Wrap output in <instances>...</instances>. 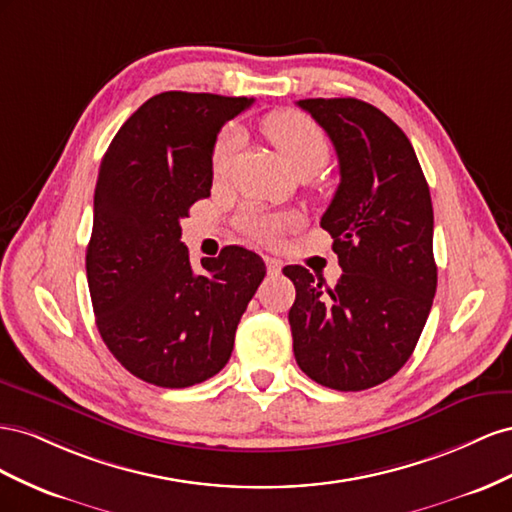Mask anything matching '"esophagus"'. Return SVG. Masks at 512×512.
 <instances>
[{
    "label": "esophagus",
    "instance_id": "esophagus-1",
    "mask_svg": "<svg viewBox=\"0 0 512 512\" xmlns=\"http://www.w3.org/2000/svg\"><path fill=\"white\" fill-rule=\"evenodd\" d=\"M266 261V268H268V274H281V268H283V261L276 259V257H264Z\"/></svg>",
    "mask_w": 512,
    "mask_h": 512
}]
</instances>
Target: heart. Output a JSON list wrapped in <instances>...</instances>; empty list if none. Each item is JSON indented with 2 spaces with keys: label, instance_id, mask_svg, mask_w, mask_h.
<instances>
[{
  "label": "heart",
  "instance_id": "1",
  "mask_svg": "<svg viewBox=\"0 0 512 512\" xmlns=\"http://www.w3.org/2000/svg\"><path fill=\"white\" fill-rule=\"evenodd\" d=\"M266 135L279 148L287 165L294 173L309 169H321L328 158V141L319 124L300 111H279L270 115L264 124ZM240 145V135L236 128H225L216 137L212 148V173L223 175L229 169L233 154ZM244 229L257 240L274 242L279 238L283 223L272 216H248L244 218Z\"/></svg>",
  "mask_w": 512,
  "mask_h": 512
}]
</instances>
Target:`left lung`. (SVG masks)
I'll use <instances>...</instances> for the list:
<instances>
[{"label":"left lung","instance_id":"left-lung-1","mask_svg":"<svg viewBox=\"0 0 512 512\" xmlns=\"http://www.w3.org/2000/svg\"><path fill=\"white\" fill-rule=\"evenodd\" d=\"M298 107L326 130L341 182L321 227L343 274L334 287L285 266L298 367L343 392L386 382L410 360L437 287L429 184L403 130L358 98H304Z\"/></svg>","mask_w":512,"mask_h":512}]
</instances>
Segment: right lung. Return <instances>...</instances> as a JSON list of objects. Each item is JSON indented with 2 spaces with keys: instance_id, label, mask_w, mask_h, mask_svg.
<instances>
[{
  "instance_id": "right-lung-1",
  "label": "right lung",
  "mask_w": 512,
  "mask_h": 512,
  "mask_svg": "<svg viewBox=\"0 0 512 512\" xmlns=\"http://www.w3.org/2000/svg\"><path fill=\"white\" fill-rule=\"evenodd\" d=\"M253 98L163 92L130 115L102 156L85 253L96 326L126 371L186 388L221 371L236 328L266 276L242 246L193 270L180 221L210 197L221 126Z\"/></svg>"
}]
</instances>
